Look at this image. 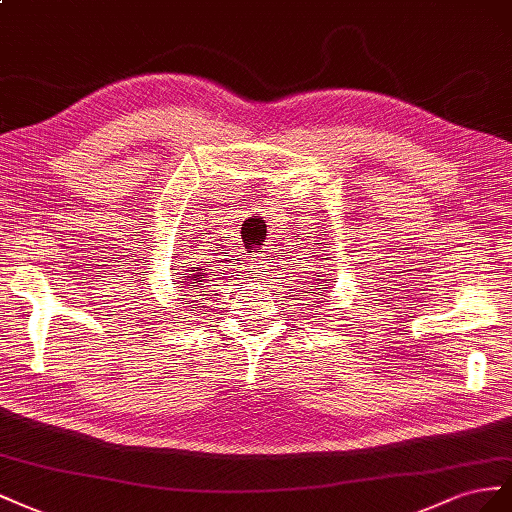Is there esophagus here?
<instances>
[{"instance_id":"34e87169","label":"esophagus","mask_w":512,"mask_h":512,"mask_svg":"<svg viewBox=\"0 0 512 512\" xmlns=\"http://www.w3.org/2000/svg\"><path fill=\"white\" fill-rule=\"evenodd\" d=\"M266 259H268V257H264V255L257 257V259H255V268H257V270H264V268H268V266H266V264H268Z\"/></svg>"}]
</instances>
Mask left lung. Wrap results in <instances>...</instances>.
Wrapping results in <instances>:
<instances>
[{"label":"left lung","mask_w":512,"mask_h":512,"mask_svg":"<svg viewBox=\"0 0 512 512\" xmlns=\"http://www.w3.org/2000/svg\"><path fill=\"white\" fill-rule=\"evenodd\" d=\"M319 296H321V291H319Z\"/></svg>","instance_id":"8db88e82"}]
</instances>
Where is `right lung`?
<instances>
[{"label": "right lung", "mask_w": 512, "mask_h": 512, "mask_svg": "<svg viewBox=\"0 0 512 512\" xmlns=\"http://www.w3.org/2000/svg\"><path fill=\"white\" fill-rule=\"evenodd\" d=\"M191 272H195L193 276H188V279H184V281H193L191 285L197 289L199 285H203V281H206L208 279V276H206V272H201V268L199 270H191ZM184 285H188V283H184Z\"/></svg>", "instance_id": "obj_1"}]
</instances>
